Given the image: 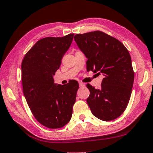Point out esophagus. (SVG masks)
Returning a JSON list of instances; mask_svg holds the SVG:
<instances>
[{"label": "esophagus", "instance_id": "1", "mask_svg": "<svg viewBox=\"0 0 153 153\" xmlns=\"http://www.w3.org/2000/svg\"><path fill=\"white\" fill-rule=\"evenodd\" d=\"M79 86H84L85 84H84V83H83V82H79Z\"/></svg>", "mask_w": 153, "mask_h": 153}]
</instances>
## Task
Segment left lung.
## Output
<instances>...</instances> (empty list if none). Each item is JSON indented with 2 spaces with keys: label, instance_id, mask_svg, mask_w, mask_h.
Instances as JSON below:
<instances>
[{
  "label": "left lung",
  "instance_id": "left-lung-1",
  "mask_svg": "<svg viewBox=\"0 0 153 153\" xmlns=\"http://www.w3.org/2000/svg\"><path fill=\"white\" fill-rule=\"evenodd\" d=\"M74 40L88 58L87 71L104 76L101 88L86 85L91 113L103 121L114 120L126 110L134 83L128 51L117 39L100 30L76 34Z\"/></svg>",
  "mask_w": 153,
  "mask_h": 153
}]
</instances>
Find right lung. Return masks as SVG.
Here are the masks:
<instances>
[{"instance_id": "right-lung-1", "label": "right lung", "mask_w": 153, "mask_h": 153, "mask_svg": "<svg viewBox=\"0 0 153 153\" xmlns=\"http://www.w3.org/2000/svg\"><path fill=\"white\" fill-rule=\"evenodd\" d=\"M74 35L41 39L22 61V85L26 101L36 120L49 128L64 126L71 118L78 82L73 79L57 85L53 76L59 68Z\"/></svg>"}]
</instances>
